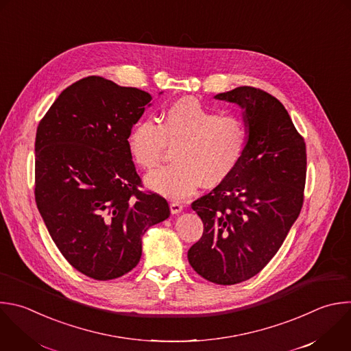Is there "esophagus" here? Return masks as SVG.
I'll return each mask as SVG.
<instances>
[{
  "mask_svg": "<svg viewBox=\"0 0 351 351\" xmlns=\"http://www.w3.org/2000/svg\"><path fill=\"white\" fill-rule=\"evenodd\" d=\"M182 209H183V204H182V202H179V201H172V202H171V212H172L173 215L180 213Z\"/></svg>",
  "mask_w": 351,
  "mask_h": 351,
  "instance_id": "esophagus-1",
  "label": "esophagus"
}]
</instances>
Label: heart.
<instances>
[{
    "label": "heart",
    "mask_w": 351,
    "mask_h": 351,
    "mask_svg": "<svg viewBox=\"0 0 351 351\" xmlns=\"http://www.w3.org/2000/svg\"><path fill=\"white\" fill-rule=\"evenodd\" d=\"M248 138L245 120L237 112L217 114L195 99H179L158 117L136 123L127 139L134 162L156 168L168 146L175 162L146 178L147 184L175 199L190 195L202 182L212 187L239 164Z\"/></svg>",
    "instance_id": "b5f03b06"
}]
</instances>
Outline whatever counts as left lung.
Instances as JSON below:
<instances>
[{
	"label": "left lung",
	"mask_w": 351,
	"mask_h": 351,
	"mask_svg": "<svg viewBox=\"0 0 351 351\" xmlns=\"http://www.w3.org/2000/svg\"><path fill=\"white\" fill-rule=\"evenodd\" d=\"M215 97L245 110L248 142L231 173L191 204L204 232L187 258L202 278L234 285L263 270L298 219L304 198L306 143L273 95L239 86Z\"/></svg>",
	"instance_id": "1"
}]
</instances>
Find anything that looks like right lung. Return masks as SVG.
<instances>
[{
    "label": "right lung",
    "mask_w": 351,
    "mask_h": 351,
    "mask_svg": "<svg viewBox=\"0 0 351 351\" xmlns=\"http://www.w3.org/2000/svg\"><path fill=\"white\" fill-rule=\"evenodd\" d=\"M150 100L90 75L67 86L37 128V208L64 259L97 281L131 271L146 230L171 213L164 197L139 190L127 145Z\"/></svg>",
    "instance_id": "obj_1"
}]
</instances>
